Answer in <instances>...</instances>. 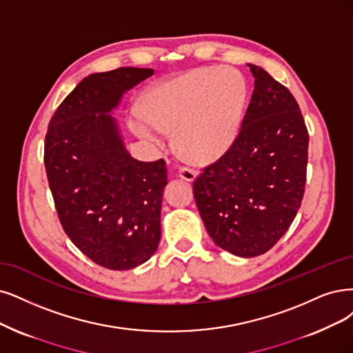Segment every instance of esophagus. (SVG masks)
I'll return each instance as SVG.
<instances>
[{"label": "esophagus", "mask_w": 353, "mask_h": 353, "mask_svg": "<svg viewBox=\"0 0 353 353\" xmlns=\"http://www.w3.org/2000/svg\"><path fill=\"white\" fill-rule=\"evenodd\" d=\"M179 176L183 179V180H186V181H193L194 179H196V176H198V170L183 165V167L179 168Z\"/></svg>", "instance_id": "34e87169"}]
</instances>
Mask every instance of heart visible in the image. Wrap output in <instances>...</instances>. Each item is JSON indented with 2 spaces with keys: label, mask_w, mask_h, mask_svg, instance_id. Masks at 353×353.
Here are the masks:
<instances>
[{
  "label": "heart",
  "mask_w": 353,
  "mask_h": 353,
  "mask_svg": "<svg viewBox=\"0 0 353 353\" xmlns=\"http://www.w3.org/2000/svg\"><path fill=\"white\" fill-rule=\"evenodd\" d=\"M247 101L243 75L231 68H198L154 85L143 97V114L134 112L129 126L151 142L174 132L186 159L210 163L236 141Z\"/></svg>",
  "instance_id": "obj_1"
}]
</instances>
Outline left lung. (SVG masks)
<instances>
[{"label":"left lung","mask_w":353,"mask_h":353,"mask_svg":"<svg viewBox=\"0 0 353 353\" xmlns=\"http://www.w3.org/2000/svg\"><path fill=\"white\" fill-rule=\"evenodd\" d=\"M254 90L231 148L193 181V194L214 243L240 257L275 245L301 206L308 130L291 91L249 63Z\"/></svg>","instance_id":"obj_1"}]
</instances>
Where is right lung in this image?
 Segmentation results:
<instances>
[{
  "label": "right lung",
  "mask_w": 353,
  "mask_h": 353,
  "mask_svg": "<svg viewBox=\"0 0 353 353\" xmlns=\"http://www.w3.org/2000/svg\"><path fill=\"white\" fill-rule=\"evenodd\" d=\"M151 68L85 77L52 116L45 167L63 231L99 266L128 270L155 253L167 185L165 161H138L126 151L110 112Z\"/></svg>",
  "instance_id": "add662e5"
}]
</instances>
